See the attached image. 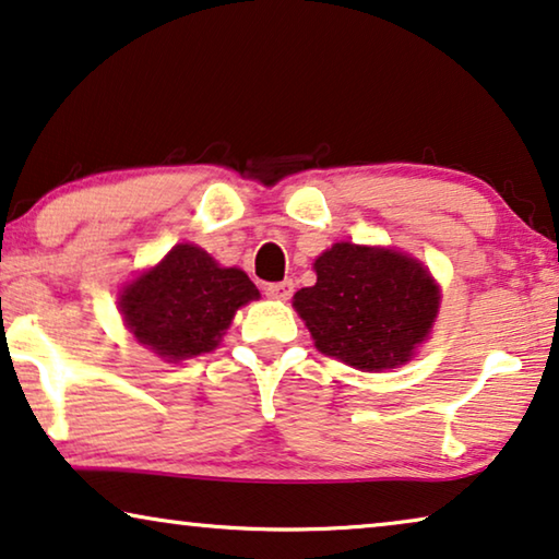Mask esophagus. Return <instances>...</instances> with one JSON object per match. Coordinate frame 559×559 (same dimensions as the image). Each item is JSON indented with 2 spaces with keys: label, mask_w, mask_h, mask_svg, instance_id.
I'll return each instance as SVG.
<instances>
[{
  "label": "esophagus",
  "mask_w": 559,
  "mask_h": 559,
  "mask_svg": "<svg viewBox=\"0 0 559 559\" xmlns=\"http://www.w3.org/2000/svg\"><path fill=\"white\" fill-rule=\"evenodd\" d=\"M264 293H266V297H272V299H289V297H293V293H295V285L289 280L274 282V285H266L264 287Z\"/></svg>",
  "instance_id": "1"
}]
</instances>
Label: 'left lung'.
Returning <instances> with one entry per match:
<instances>
[{"mask_svg":"<svg viewBox=\"0 0 559 559\" xmlns=\"http://www.w3.org/2000/svg\"><path fill=\"white\" fill-rule=\"evenodd\" d=\"M314 274L293 305L330 358L358 370L395 368L431 333L441 293L414 257L337 241L314 260Z\"/></svg>","mask_w":559,"mask_h":559,"instance_id":"1","label":"left lung"}]
</instances>
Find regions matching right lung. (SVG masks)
Returning <instances> with one entry per match:
<instances>
[{
  "instance_id": "1",
  "label": "right lung",
  "mask_w": 559,
  "mask_h": 559,
  "mask_svg": "<svg viewBox=\"0 0 559 559\" xmlns=\"http://www.w3.org/2000/svg\"><path fill=\"white\" fill-rule=\"evenodd\" d=\"M260 297L237 266H219L197 245H176L128 282L118 307L133 337L168 362L212 353L234 312Z\"/></svg>"
}]
</instances>
